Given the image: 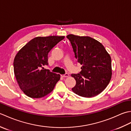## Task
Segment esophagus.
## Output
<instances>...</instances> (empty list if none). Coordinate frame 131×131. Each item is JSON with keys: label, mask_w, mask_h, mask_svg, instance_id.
I'll list each match as a JSON object with an SVG mask.
<instances>
[{"label": "esophagus", "mask_w": 131, "mask_h": 131, "mask_svg": "<svg viewBox=\"0 0 131 131\" xmlns=\"http://www.w3.org/2000/svg\"><path fill=\"white\" fill-rule=\"evenodd\" d=\"M69 76V74H68V73H66V74H63V75H62V77H68Z\"/></svg>", "instance_id": "obj_1"}]
</instances>
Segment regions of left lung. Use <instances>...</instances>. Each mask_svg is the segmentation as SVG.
<instances>
[{
	"label": "left lung",
	"instance_id": "1",
	"mask_svg": "<svg viewBox=\"0 0 131 131\" xmlns=\"http://www.w3.org/2000/svg\"><path fill=\"white\" fill-rule=\"evenodd\" d=\"M70 40L77 62L82 65L78 74H72L76 84L74 93L84 97H92L101 93L112 78V60L105 47L90 37L73 34L66 36Z\"/></svg>",
	"mask_w": 131,
	"mask_h": 131
}]
</instances>
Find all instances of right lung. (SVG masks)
<instances>
[{
    "instance_id": "add662e5",
    "label": "right lung",
    "mask_w": 131,
    "mask_h": 131,
    "mask_svg": "<svg viewBox=\"0 0 131 131\" xmlns=\"http://www.w3.org/2000/svg\"><path fill=\"white\" fill-rule=\"evenodd\" d=\"M64 36L36 37L17 53L14 59V73L19 87L31 98H41L53 90L60 75L45 69L48 54Z\"/></svg>"
}]
</instances>
